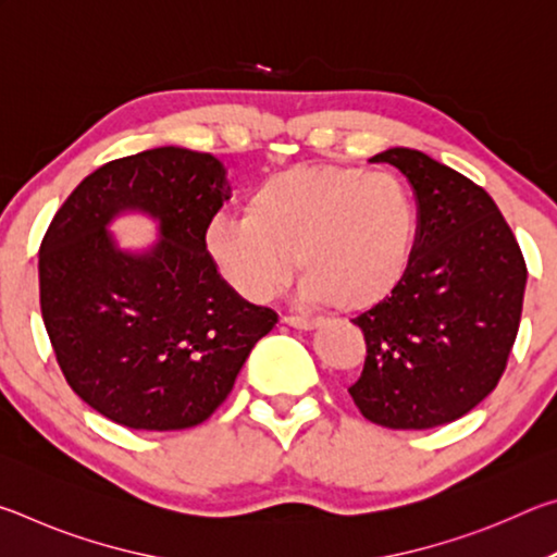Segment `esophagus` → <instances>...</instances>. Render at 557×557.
Masks as SVG:
<instances>
[{
    "label": "esophagus",
    "instance_id": "34e87169",
    "mask_svg": "<svg viewBox=\"0 0 557 557\" xmlns=\"http://www.w3.org/2000/svg\"><path fill=\"white\" fill-rule=\"evenodd\" d=\"M282 324H287L292 329H299V332H312L319 324H322V319H312V317H299V314H285L282 317Z\"/></svg>",
    "mask_w": 557,
    "mask_h": 557
}]
</instances>
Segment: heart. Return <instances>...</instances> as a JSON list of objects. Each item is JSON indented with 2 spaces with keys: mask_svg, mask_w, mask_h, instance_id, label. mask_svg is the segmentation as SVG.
Here are the masks:
<instances>
[{
  "mask_svg": "<svg viewBox=\"0 0 557 557\" xmlns=\"http://www.w3.org/2000/svg\"><path fill=\"white\" fill-rule=\"evenodd\" d=\"M418 238L405 178L358 166H292L252 188L245 213L206 225L203 250L231 289L265 301L305 272L309 301L346 312L379 307L400 287Z\"/></svg>",
  "mask_w": 557,
  "mask_h": 557,
  "instance_id": "1",
  "label": "heart"
}]
</instances>
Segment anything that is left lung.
<instances>
[{
  "instance_id": "obj_1",
  "label": "left lung",
  "mask_w": 557,
  "mask_h": 557,
  "mask_svg": "<svg viewBox=\"0 0 557 557\" xmlns=\"http://www.w3.org/2000/svg\"><path fill=\"white\" fill-rule=\"evenodd\" d=\"M371 162L393 164L410 182L418 238L400 287L354 319L366 361L348 393L381 428H437L502 381L521 324L525 260L498 206L471 178L405 147Z\"/></svg>"
}]
</instances>
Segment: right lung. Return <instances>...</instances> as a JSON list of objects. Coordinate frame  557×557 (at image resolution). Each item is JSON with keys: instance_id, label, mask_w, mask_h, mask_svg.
Listing matches in <instances>:
<instances>
[{"instance_id": "obj_1", "label": "right lung", "mask_w": 557, "mask_h": 557, "mask_svg": "<svg viewBox=\"0 0 557 557\" xmlns=\"http://www.w3.org/2000/svg\"><path fill=\"white\" fill-rule=\"evenodd\" d=\"M231 199L209 152L157 147L112 159L55 211L39 248L41 317L78 398L129 430L209 420L277 314L235 295L203 250L206 225ZM122 210L160 221L147 253L104 231Z\"/></svg>"}]
</instances>
